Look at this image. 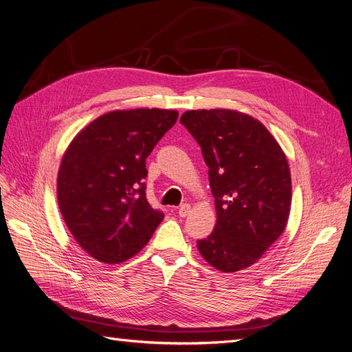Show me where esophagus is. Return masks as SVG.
I'll return each mask as SVG.
<instances>
[{
    "instance_id": "esophagus-1",
    "label": "esophagus",
    "mask_w": 352,
    "mask_h": 352,
    "mask_svg": "<svg viewBox=\"0 0 352 352\" xmlns=\"http://www.w3.org/2000/svg\"><path fill=\"white\" fill-rule=\"evenodd\" d=\"M190 210H191V206L190 204H183L178 209V216L179 217H186L190 213Z\"/></svg>"
}]
</instances>
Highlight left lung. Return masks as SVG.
<instances>
[{
	"mask_svg": "<svg viewBox=\"0 0 352 352\" xmlns=\"http://www.w3.org/2000/svg\"><path fill=\"white\" fill-rule=\"evenodd\" d=\"M179 122L201 146L216 204L214 230L197 241V248L219 271L248 268L289 222L292 175L285 153L261 122L238 110H188Z\"/></svg>",
	"mask_w": 352,
	"mask_h": 352,
	"instance_id": "obj_1",
	"label": "left lung"
}]
</instances>
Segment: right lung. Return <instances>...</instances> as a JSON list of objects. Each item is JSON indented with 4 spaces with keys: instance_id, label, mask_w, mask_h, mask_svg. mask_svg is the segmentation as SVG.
Returning <instances> with one entry per match:
<instances>
[{
    "instance_id": "obj_1",
    "label": "right lung",
    "mask_w": 352,
    "mask_h": 352,
    "mask_svg": "<svg viewBox=\"0 0 352 352\" xmlns=\"http://www.w3.org/2000/svg\"><path fill=\"white\" fill-rule=\"evenodd\" d=\"M177 119V110H113L81 129L65 151L56 179L59 210L76 243L97 261H127L162 222L142 179L148 155Z\"/></svg>"
}]
</instances>
